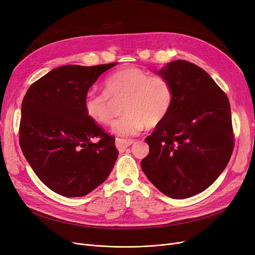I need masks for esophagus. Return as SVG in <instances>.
<instances>
[{"mask_svg":"<svg viewBox=\"0 0 255 255\" xmlns=\"http://www.w3.org/2000/svg\"><path fill=\"white\" fill-rule=\"evenodd\" d=\"M134 143L133 139H123V138H116V146L120 151H124V150L131 146Z\"/></svg>","mask_w":255,"mask_h":255,"instance_id":"esophagus-1","label":"esophagus"}]
</instances>
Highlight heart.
<instances>
[{"instance_id":"heart-1","label":"heart","mask_w":255,"mask_h":255,"mask_svg":"<svg viewBox=\"0 0 255 255\" xmlns=\"http://www.w3.org/2000/svg\"><path fill=\"white\" fill-rule=\"evenodd\" d=\"M104 89L105 92L87 94L84 100L85 113L100 125H109L113 118L110 99L125 97L122 105L124 115L111 127L112 133L119 136L135 135L145 126H158L173 104L172 84L136 66H128L109 75Z\"/></svg>"}]
</instances>
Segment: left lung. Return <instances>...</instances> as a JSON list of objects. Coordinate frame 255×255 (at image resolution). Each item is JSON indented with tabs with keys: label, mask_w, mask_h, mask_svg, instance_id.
Instances as JSON below:
<instances>
[{
	"label": "left lung",
	"mask_w": 255,
	"mask_h": 255,
	"mask_svg": "<svg viewBox=\"0 0 255 255\" xmlns=\"http://www.w3.org/2000/svg\"><path fill=\"white\" fill-rule=\"evenodd\" d=\"M155 73L172 84L173 104L145 138L150 150L140 167L165 195L187 199L213 184L229 163L230 104L210 75L190 62L173 61Z\"/></svg>",
	"instance_id": "left-lung-1"
}]
</instances>
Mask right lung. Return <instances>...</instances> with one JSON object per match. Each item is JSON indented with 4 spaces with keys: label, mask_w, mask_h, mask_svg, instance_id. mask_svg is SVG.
I'll use <instances>...</instances> for the list:
<instances>
[{
    "label": "right lung",
    "mask_w": 255,
    "mask_h": 255,
    "mask_svg": "<svg viewBox=\"0 0 255 255\" xmlns=\"http://www.w3.org/2000/svg\"><path fill=\"white\" fill-rule=\"evenodd\" d=\"M118 63L52 69L27 90L20 145L41 182L55 193L84 196L105 182L119 156L115 138L91 121L84 100L100 75ZM92 138H99L97 143Z\"/></svg>",
    "instance_id": "right-lung-1"
}]
</instances>
